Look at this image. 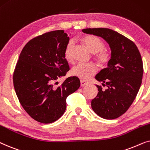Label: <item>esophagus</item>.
<instances>
[{"label": "esophagus", "mask_w": 150, "mask_h": 150, "mask_svg": "<svg viewBox=\"0 0 150 150\" xmlns=\"http://www.w3.org/2000/svg\"><path fill=\"white\" fill-rule=\"evenodd\" d=\"M80 83H81V87H83V86H85L88 85V82H86V81H85L83 80H81Z\"/></svg>", "instance_id": "esophagus-1"}]
</instances>
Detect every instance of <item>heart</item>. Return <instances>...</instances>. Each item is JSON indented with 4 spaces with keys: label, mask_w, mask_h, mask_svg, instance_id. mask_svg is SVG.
Here are the masks:
<instances>
[{
    "label": "heart",
    "mask_w": 150,
    "mask_h": 150,
    "mask_svg": "<svg viewBox=\"0 0 150 150\" xmlns=\"http://www.w3.org/2000/svg\"><path fill=\"white\" fill-rule=\"evenodd\" d=\"M83 42L87 46L92 53H95V59L101 65H105L110 59V54L104 49L105 45L99 37L93 35H86L82 38ZM75 40H71L66 46L64 55L68 62L73 60V50ZM97 68L93 63H78L72 68L71 74L73 76L87 80L97 73Z\"/></svg>",
    "instance_id": "b5f03b06"
}]
</instances>
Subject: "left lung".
<instances>
[{
    "mask_svg": "<svg viewBox=\"0 0 150 150\" xmlns=\"http://www.w3.org/2000/svg\"><path fill=\"white\" fill-rule=\"evenodd\" d=\"M82 31L101 37L111 49L108 67L95 76L108 88L102 90L101 86L97 85L99 92L91 101L92 108L101 118H118L130 107L142 83L143 67L140 52L132 41L112 29L89 28Z\"/></svg>",
    "mask_w": 150,
    "mask_h": 150,
    "instance_id": "8db88e82",
    "label": "left lung"
}]
</instances>
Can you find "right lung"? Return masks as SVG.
<instances>
[{
  "mask_svg": "<svg viewBox=\"0 0 150 150\" xmlns=\"http://www.w3.org/2000/svg\"><path fill=\"white\" fill-rule=\"evenodd\" d=\"M69 41L64 30L35 37L24 47L16 66L13 81L18 98L28 115L40 123H51L60 118L67 97L80 86L75 76L55 86L70 69L64 55Z\"/></svg>",
  "mask_w": 150,
  "mask_h": 150,
  "instance_id": "add662e5",
  "label": "right lung"
}]
</instances>
